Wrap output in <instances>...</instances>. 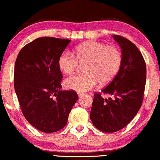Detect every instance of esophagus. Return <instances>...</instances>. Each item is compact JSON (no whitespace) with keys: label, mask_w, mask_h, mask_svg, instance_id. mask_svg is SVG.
<instances>
[{"label":"esophagus","mask_w":160,"mask_h":160,"mask_svg":"<svg viewBox=\"0 0 160 160\" xmlns=\"http://www.w3.org/2000/svg\"><path fill=\"white\" fill-rule=\"evenodd\" d=\"M78 96H79V97H81V96H83L84 94H83V93H80V92H78Z\"/></svg>","instance_id":"34e87169"}]
</instances>
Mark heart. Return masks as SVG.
<instances>
[{"label":"heart","instance_id":"b5f03b06","mask_svg":"<svg viewBox=\"0 0 160 160\" xmlns=\"http://www.w3.org/2000/svg\"><path fill=\"white\" fill-rule=\"evenodd\" d=\"M122 59V52L118 47L91 41L78 45L75 55L64 51L58 57V64L64 73L72 74L79 64H86L85 74L73 75L64 81L68 89L83 92L95 88L98 82L101 84L111 82L121 68Z\"/></svg>","mask_w":160,"mask_h":160}]
</instances>
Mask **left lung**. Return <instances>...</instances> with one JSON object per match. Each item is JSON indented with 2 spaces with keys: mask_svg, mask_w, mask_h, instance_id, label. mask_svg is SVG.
Here are the masks:
<instances>
[{
  "mask_svg": "<svg viewBox=\"0 0 160 160\" xmlns=\"http://www.w3.org/2000/svg\"><path fill=\"white\" fill-rule=\"evenodd\" d=\"M122 48L123 59L115 78L102 90L113 98L94 94L90 111L93 125L105 133H114L127 126L134 118L143 102L146 64L137 47L121 35H113Z\"/></svg>",
  "mask_w": 160,
  "mask_h": 160,
  "instance_id": "obj_1",
  "label": "left lung"
}]
</instances>
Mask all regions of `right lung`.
<instances>
[{
    "mask_svg": "<svg viewBox=\"0 0 160 160\" xmlns=\"http://www.w3.org/2000/svg\"><path fill=\"white\" fill-rule=\"evenodd\" d=\"M71 40L41 37L20 51L14 69V87L25 119L44 133L62 129L78 98L75 90H61L58 57Z\"/></svg>",
    "mask_w": 160,
    "mask_h": 160,
    "instance_id": "1",
    "label": "right lung"
}]
</instances>
